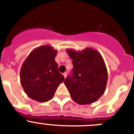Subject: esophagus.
Wrapping results in <instances>:
<instances>
[{
  "instance_id": "obj_1",
  "label": "esophagus",
  "mask_w": 134,
  "mask_h": 134,
  "mask_svg": "<svg viewBox=\"0 0 134 134\" xmlns=\"http://www.w3.org/2000/svg\"><path fill=\"white\" fill-rule=\"evenodd\" d=\"M67 73H66V72H65V73H63V76H64V77L66 78V77H67Z\"/></svg>"
}]
</instances>
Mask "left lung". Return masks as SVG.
Listing matches in <instances>:
<instances>
[{
  "label": "left lung",
  "mask_w": 134,
  "mask_h": 134,
  "mask_svg": "<svg viewBox=\"0 0 134 134\" xmlns=\"http://www.w3.org/2000/svg\"><path fill=\"white\" fill-rule=\"evenodd\" d=\"M73 60L71 74L64 81L71 98L80 105L97 101L105 90L108 72L102 57L87 48L81 52L67 50Z\"/></svg>",
  "instance_id": "8db88e82"
}]
</instances>
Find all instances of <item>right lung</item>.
<instances>
[{
  "instance_id": "obj_1",
  "label": "right lung",
  "mask_w": 134,
  "mask_h": 134,
  "mask_svg": "<svg viewBox=\"0 0 134 134\" xmlns=\"http://www.w3.org/2000/svg\"><path fill=\"white\" fill-rule=\"evenodd\" d=\"M57 51L43 46L32 51L20 69V83L26 95L40 102L53 98L65 77L58 70L55 58Z\"/></svg>"
}]
</instances>
